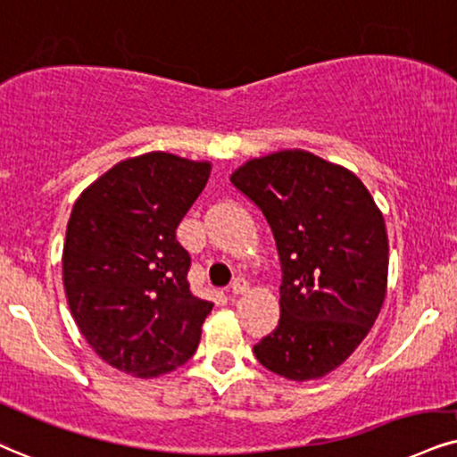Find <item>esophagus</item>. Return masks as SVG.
I'll list each match as a JSON object with an SVG mask.
<instances>
[{
  "instance_id": "1",
  "label": "esophagus",
  "mask_w": 457,
  "mask_h": 457,
  "mask_svg": "<svg viewBox=\"0 0 457 457\" xmlns=\"http://www.w3.org/2000/svg\"><path fill=\"white\" fill-rule=\"evenodd\" d=\"M245 290H247V281L244 278H235L233 281H230V286H228L230 295H244Z\"/></svg>"
}]
</instances>
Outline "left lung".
Listing matches in <instances>:
<instances>
[{
    "instance_id": "obj_1",
    "label": "left lung",
    "mask_w": 457,
    "mask_h": 457,
    "mask_svg": "<svg viewBox=\"0 0 457 457\" xmlns=\"http://www.w3.org/2000/svg\"><path fill=\"white\" fill-rule=\"evenodd\" d=\"M230 182L267 218L281 262L279 324L256 360L292 381L328 375L384 305V216L352 171L305 150L247 161Z\"/></svg>"
}]
</instances>
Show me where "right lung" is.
Returning a JSON list of instances; mask_svg holds the SVG:
<instances>
[{
	"instance_id": "obj_1",
	"label": "right lung",
	"mask_w": 457,
	"mask_h": 457,
	"mask_svg": "<svg viewBox=\"0 0 457 457\" xmlns=\"http://www.w3.org/2000/svg\"><path fill=\"white\" fill-rule=\"evenodd\" d=\"M210 162L148 152L118 162L73 203L63 286L78 328L101 360L159 377L193 358L213 303L190 292L176 239Z\"/></svg>"
}]
</instances>
